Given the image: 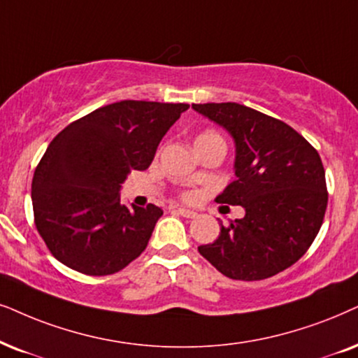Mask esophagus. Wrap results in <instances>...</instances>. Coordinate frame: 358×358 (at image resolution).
I'll use <instances>...</instances> for the list:
<instances>
[{
  "instance_id": "1",
  "label": "esophagus",
  "mask_w": 358,
  "mask_h": 358,
  "mask_svg": "<svg viewBox=\"0 0 358 358\" xmlns=\"http://www.w3.org/2000/svg\"><path fill=\"white\" fill-rule=\"evenodd\" d=\"M178 212H179L180 215H182V217H185V219H194V217L197 215L196 212H194V210H189V208H185V207H179V208H178Z\"/></svg>"
}]
</instances>
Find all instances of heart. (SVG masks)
<instances>
[{
	"label": "heart",
	"instance_id": "b5f03b06",
	"mask_svg": "<svg viewBox=\"0 0 358 358\" xmlns=\"http://www.w3.org/2000/svg\"><path fill=\"white\" fill-rule=\"evenodd\" d=\"M215 139H222V138L215 131H210V129H207V131H202V133L197 134L196 145H202V143H207V141H215Z\"/></svg>",
	"mask_w": 358,
	"mask_h": 358
}]
</instances>
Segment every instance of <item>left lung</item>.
<instances>
[{
    "label": "left lung",
    "mask_w": 358,
    "mask_h": 358,
    "mask_svg": "<svg viewBox=\"0 0 358 358\" xmlns=\"http://www.w3.org/2000/svg\"><path fill=\"white\" fill-rule=\"evenodd\" d=\"M192 108L234 138L236 179L215 201L245 208L199 253L231 280L278 275L308 252L322 225L327 187L319 152L289 124L245 105Z\"/></svg>",
    "instance_id": "left-lung-1"
}]
</instances>
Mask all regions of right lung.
<instances>
[{
  "label": "right lung",
  "mask_w": 358,
  "mask_h": 358,
  "mask_svg": "<svg viewBox=\"0 0 358 358\" xmlns=\"http://www.w3.org/2000/svg\"><path fill=\"white\" fill-rule=\"evenodd\" d=\"M185 103L123 100L64 128L32 178V208L50 253L78 273L113 275L145 252L162 210L120 203L131 171H145Z\"/></svg>",
  "instance_id": "add662e5"
}]
</instances>
